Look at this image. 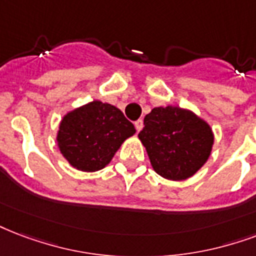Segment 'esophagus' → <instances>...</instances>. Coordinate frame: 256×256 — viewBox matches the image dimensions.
Here are the masks:
<instances>
[{"label": "esophagus", "instance_id": "1", "mask_svg": "<svg viewBox=\"0 0 256 256\" xmlns=\"http://www.w3.org/2000/svg\"><path fill=\"white\" fill-rule=\"evenodd\" d=\"M134 126H136V132H141L142 128H144V120H136V122H134Z\"/></svg>", "mask_w": 256, "mask_h": 256}]
</instances>
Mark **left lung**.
<instances>
[{"instance_id": "1", "label": "left lung", "mask_w": 256, "mask_h": 256, "mask_svg": "<svg viewBox=\"0 0 256 256\" xmlns=\"http://www.w3.org/2000/svg\"><path fill=\"white\" fill-rule=\"evenodd\" d=\"M138 134L154 172L172 181L196 174L210 158L214 136L210 124L188 108L154 107Z\"/></svg>"}]
</instances>
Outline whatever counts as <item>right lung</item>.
<instances>
[{"mask_svg": "<svg viewBox=\"0 0 256 256\" xmlns=\"http://www.w3.org/2000/svg\"><path fill=\"white\" fill-rule=\"evenodd\" d=\"M134 134V124L118 107L92 100L64 115L56 141L72 168L96 172L107 166L120 145Z\"/></svg>", "mask_w": 256, "mask_h": 256, "instance_id": "obj_1", "label": "right lung"}]
</instances>
